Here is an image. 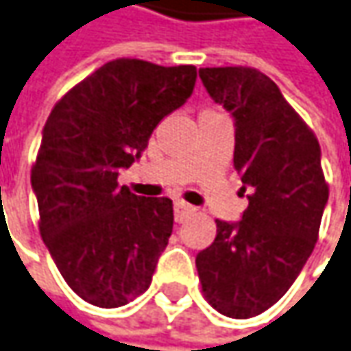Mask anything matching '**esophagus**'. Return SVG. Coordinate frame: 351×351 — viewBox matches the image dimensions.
<instances>
[{
  "label": "esophagus",
  "mask_w": 351,
  "mask_h": 351,
  "mask_svg": "<svg viewBox=\"0 0 351 351\" xmlns=\"http://www.w3.org/2000/svg\"><path fill=\"white\" fill-rule=\"evenodd\" d=\"M193 213H195V206H191V204H186V202H182V200H176L175 202L176 222H182L184 218L189 217V215H193Z\"/></svg>",
  "instance_id": "esophagus-1"
}]
</instances>
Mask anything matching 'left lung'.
<instances>
[{
    "mask_svg": "<svg viewBox=\"0 0 351 351\" xmlns=\"http://www.w3.org/2000/svg\"><path fill=\"white\" fill-rule=\"evenodd\" d=\"M198 75L234 119V169L248 208L237 222L217 220V238L196 254V270L213 308L252 318L288 292L314 250L328 204L322 151L264 73L206 67Z\"/></svg>",
    "mask_w": 351,
    "mask_h": 351,
    "instance_id": "left-lung-1",
    "label": "left lung"
}]
</instances>
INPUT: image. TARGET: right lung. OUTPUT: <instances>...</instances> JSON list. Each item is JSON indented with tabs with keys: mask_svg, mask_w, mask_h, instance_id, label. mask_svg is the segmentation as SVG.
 <instances>
[{
	"mask_svg": "<svg viewBox=\"0 0 351 351\" xmlns=\"http://www.w3.org/2000/svg\"><path fill=\"white\" fill-rule=\"evenodd\" d=\"M195 83L193 65L114 59L75 85L43 127L32 171L39 230L61 276L93 306H125L153 280L173 200L136 196L117 178Z\"/></svg>",
	"mask_w": 351,
	"mask_h": 351,
	"instance_id": "add662e5",
	"label": "right lung"
}]
</instances>
